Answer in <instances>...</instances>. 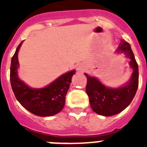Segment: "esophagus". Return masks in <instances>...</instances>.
Masks as SVG:
<instances>
[{"label":"esophagus","instance_id":"34e87169","mask_svg":"<svg viewBox=\"0 0 147 147\" xmlns=\"http://www.w3.org/2000/svg\"><path fill=\"white\" fill-rule=\"evenodd\" d=\"M83 69H84V68H83L82 66H79V67H78V70H80V71H82Z\"/></svg>","mask_w":147,"mask_h":147}]
</instances>
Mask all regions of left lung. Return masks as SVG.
<instances>
[{"label": "left lung", "instance_id": "8db88e82", "mask_svg": "<svg viewBox=\"0 0 147 147\" xmlns=\"http://www.w3.org/2000/svg\"><path fill=\"white\" fill-rule=\"evenodd\" d=\"M117 52L124 53L130 59V65L134 71L127 85L119 88L105 87L96 78L85 73L87 78L86 93L90 105L93 111L105 117L115 115L125 109L134 98L139 84L138 65L129 42L121 40Z\"/></svg>", "mask_w": 147, "mask_h": 147}]
</instances>
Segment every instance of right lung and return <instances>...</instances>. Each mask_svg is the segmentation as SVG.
<instances>
[{"instance_id": "right-lung-1", "label": "right lung", "mask_w": 147, "mask_h": 147, "mask_svg": "<svg viewBox=\"0 0 147 147\" xmlns=\"http://www.w3.org/2000/svg\"><path fill=\"white\" fill-rule=\"evenodd\" d=\"M22 42L17 47L10 65V80L15 97L20 105L32 114L41 117L55 115L64 107L65 95L76 71L62 75L46 88H30L17 76V69L19 66L17 55Z\"/></svg>"}]
</instances>
